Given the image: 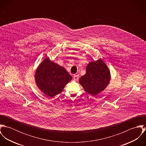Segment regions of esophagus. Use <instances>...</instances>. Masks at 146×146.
Segmentation results:
<instances>
[{"mask_svg": "<svg viewBox=\"0 0 146 146\" xmlns=\"http://www.w3.org/2000/svg\"><path fill=\"white\" fill-rule=\"evenodd\" d=\"M73 78H74V80H78V79H79V75H74Z\"/></svg>", "mask_w": 146, "mask_h": 146, "instance_id": "obj_1", "label": "esophagus"}]
</instances>
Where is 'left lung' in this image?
Listing matches in <instances>:
<instances>
[{"label":"left lung","mask_w":146,"mask_h":146,"mask_svg":"<svg viewBox=\"0 0 146 146\" xmlns=\"http://www.w3.org/2000/svg\"><path fill=\"white\" fill-rule=\"evenodd\" d=\"M110 80V70L100 58L88 64L86 74L79 79V82L85 92L96 96L104 90Z\"/></svg>","instance_id":"8db88e82"}]
</instances>
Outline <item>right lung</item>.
<instances>
[{
	"instance_id": "1",
	"label": "right lung",
	"mask_w": 146,
	"mask_h": 146,
	"mask_svg": "<svg viewBox=\"0 0 146 146\" xmlns=\"http://www.w3.org/2000/svg\"><path fill=\"white\" fill-rule=\"evenodd\" d=\"M34 76L38 88L50 97L61 93L72 78L63 67L51 61L48 57L39 64Z\"/></svg>"
}]
</instances>
